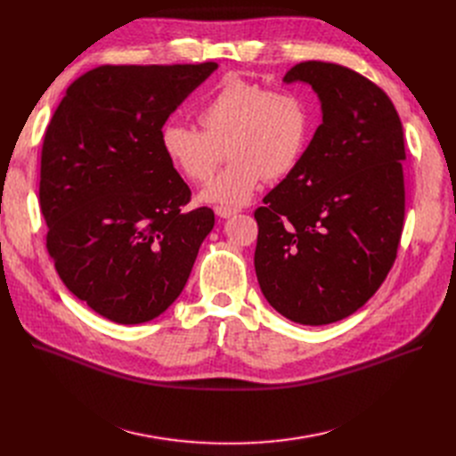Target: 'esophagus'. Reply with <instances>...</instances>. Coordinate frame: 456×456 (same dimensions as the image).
<instances>
[{
  "label": "esophagus",
  "instance_id": "34e87169",
  "mask_svg": "<svg viewBox=\"0 0 456 456\" xmlns=\"http://www.w3.org/2000/svg\"><path fill=\"white\" fill-rule=\"evenodd\" d=\"M215 213L221 216V219H230L232 215L237 213L235 208H224V206H215Z\"/></svg>",
  "mask_w": 456,
  "mask_h": 456
}]
</instances>
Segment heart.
<instances>
[{"label":"heart","instance_id":"heart-1","mask_svg":"<svg viewBox=\"0 0 456 456\" xmlns=\"http://www.w3.org/2000/svg\"><path fill=\"white\" fill-rule=\"evenodd\" d=\"M197 120L202 132L176 122L161 127L165 156L187 180L206 183L224 158V145L232 159L202 191V200L237 208L264 178L284 176L297 165L310 137L312 110L297 93L230 76L199 107Z\"/></svg>","mask_w":456,"mask_h":456}]
</instances>
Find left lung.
Listing matches in <instances>:
<instances>
[{"mask_svg": "<svg viewBox=\"0 0 456 456\" xmlns=\"http://www.w3.org/2000/svg\"><path fill=\"white\" fill-rule=\"evenodd\" d=\"M322 124L289 175L254 211V267L269 305L319 327L349 317L392 269L404 221L403 124L373 81L334 62H298Z\"/></svg>", "mask_w": 456, "mask_h": 456, "instance_id": "1", "label": "left lung"}]
</instances>
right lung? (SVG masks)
<instances>
[{"label":"right lung","mask_w":456,"mask_h":456,"mask_svg":"<svg viewBox=\"0 0 456 456\" xmlns=\"http://www.w3.org/2000/svg\"><path fill=\"white\" fill-rule=\"evenodd\" d=\"M216 70L103 64L61 100L40 156V213L62 284L102 317L139 324L175 302L215 224L159 142L170 113Z\"/></svg>","instance_id":"right-lung-1"}]
</instances>
